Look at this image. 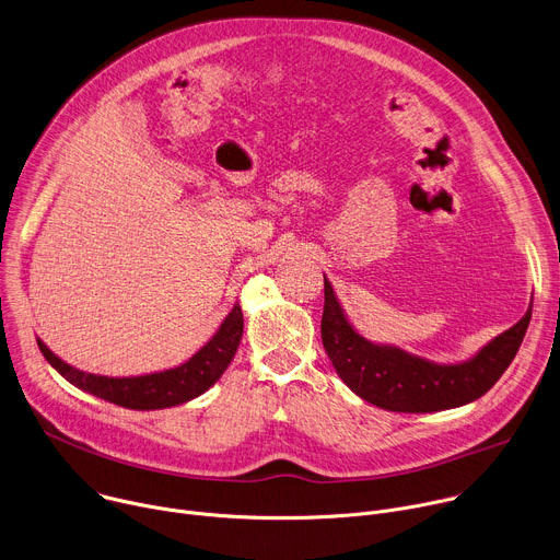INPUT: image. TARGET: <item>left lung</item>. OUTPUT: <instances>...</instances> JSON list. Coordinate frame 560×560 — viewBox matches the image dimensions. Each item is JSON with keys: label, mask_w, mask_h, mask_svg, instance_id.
<instances>
[{"label": "left lung", "mask_w": 560, "mask_h": 560, "mask_svg": "<svg viewBox=\"0 0 560 560\" xmlns=\"http://www.w3.org/2000/svg\"><path fill=\"white\" fill-rule=\"evenodd\" d=\"M324 348L341 381L368 404L389 412H439L483 396L514 361L527 332L532 305L516 326L490 341L474 359L458 365H439L398 348L374 346L354 328L324 277Z\"/></svg>", "instance_id": "left-lung-1"}]
</instances>
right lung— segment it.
Returning a JSON list of instances; mask_svg holds the SVG:
<instances>
[{
	"label": "right lung",
	"mask_w": 560,
	"mask_h": 560,
	"mask_svg": "<svg viewBox=\"0 0 560 560\" xmlns=\"http://www.w3.org/2000/svg\"><path fill=\"white\" fill-rule=\"evenodd\" d=\"M244 335V312L238 303L223 318L217 335L184 365L164 370L145 376H128V378H110L97 376L82 370H74L55 357L39 339L37 346L46 361L74 387L91 392L104 401H110L130 410H162L190 401V398L203 394L210 385L219 381V376L230 365L238 341Z\"/></svg>",
	"instance_id": "add662e5"
}]
</instances>
